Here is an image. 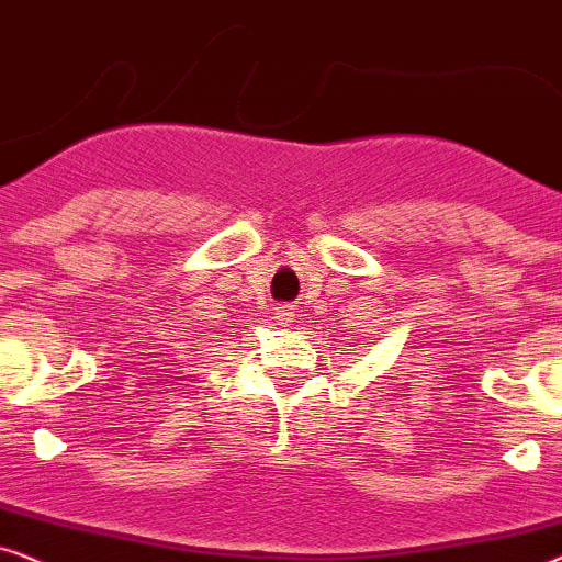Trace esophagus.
Here are the masks:
<instances>
[{
	"mask_svg": "<svg viewBox=\"0 0 562 562\" xmlns=\"http://www.w3.org/2000/svg\"><path fill=\"white\" fill-rule=\"evenodd\" d=\"M293 316H295L293 305H280V308H277V318H280L282 324H288V321H293Z\"/></svg>",
	"mask_w": 562,
	"mask_h": 562,
	"instance_id": "obj_1",
	"label": "esophagus"
}]
</instances>
